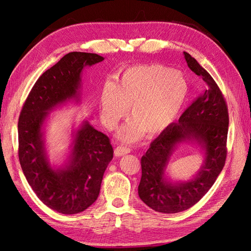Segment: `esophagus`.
Here are the masks:
<instances>
[{"instance_id":"obj_1","label":"esophagus","mask_w":251,"mask_h":251,"mask_svg":"<svg viewBox=\"0 0 251 251\" xmlns=\"http://www.w3.org/2000/svg\"><path fill=\"white\" fill-rule=\"evenodd\" d=\"M128 153H130V149L126 147H117L115 149V156H117V157L124 156Z\"/></svg>"}]
</instances>
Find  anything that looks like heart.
<instances>
[{
    "label": "heart",
    "mask_w": 251,
    "mask_h": 251,
    "mask_svg": "<svg viewBox=\"0 0 251 251\" xmlns=\"http://www.w3.org/2000/svg\"><path fill=\"white\" fill-rule=\"evenodd\" d=\"M188 80L178 70L160 64H146L125 69L115 87L106 85L99 97L102 122L108 130L127 115L131 120L118 132L125 143L154 136L177 119L186 101Z\"/></svg>",
    "instance_id": "obj_1"
}]
</instances>
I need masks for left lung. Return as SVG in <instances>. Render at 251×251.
<instances>
[{"label": "left lung", "mask_w": 251, "mask_h": 251, "mask_svg": "<svg viewBox=\"0 0 251 251\" xmlns=\"http://www.w3.org/2000/svg\"><path fill=\"white\" fill-rule=\"evenodd\" d=\"M184 57L191 71L202 77L206 89L184 111L178 123L171 124L155 138L141 160L138 196L148 207L166 214L196 205L215 183L226 158L228 113L224 95L196 59L185 51ZM182 142L198 143L204 161L192 179L174 182L166 176V168Z\"/></svg>", "instance_id": "left-lung-1"}]
</instances>
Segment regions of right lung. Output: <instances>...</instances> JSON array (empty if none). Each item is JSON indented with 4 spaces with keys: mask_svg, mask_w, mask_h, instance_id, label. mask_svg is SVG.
I'll list each match as a JSON object with an SVG mask.
<instances>
[{
    "mask_svg": "<svg viewBox=\"0 0 251 251\" xmlns=\"http://www.w3.org/2000/svg\"><path fill=\"white\" fill-rule=\"evenodd\" d=\"M103 60L91 52L65 54L37 79L18 119V158L25 177L44 205L62 214L80 213L97 200L114 150L105 134L82 121L72 132L68 159L54 169L46 153L44 123L54 108L79 103L83 68Z\"/></svg>",
    "mask_w": 251,
    "mask_h": 251,
    "instance_id": "add662e5",
    "label": "right lung"
}]
</instances>
